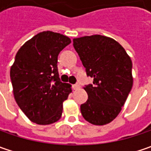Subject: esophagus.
I'll return each instance as SVG.
<instances>
[{
    "label": "esophagus",
    "mask_w": 151,
    "mask_h": 151,
    "mask_svg": "<svg viewBox=\"0 0 151 151\" xmlns=\"http://www.w3.org/2000/svg\"><path fill=\"white\" fill-rule=\"evenodd\" d=\"M72 88L74 90H77L78 88H80V85L79 84H75L72 86Z\"/></svg>",
    "instance_id": "obj_1"
}]
</instances>
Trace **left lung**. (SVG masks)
Instances as JSON below:
<instances>
[{"mask_svg": "<svg viewBox=\"0 0 151 151\" xmlns=\"http://www.w3.org/2000/svg\"><path fill=\"white\" fill-rule=\"evenodd\" d=\"M87 76L93 84L85 86L88 99L81 105V114L94 125L109 124L115 119L133 86L132 61L114 39L101 35L74 38Z\"/></svg>", "mask_w": 151, "mask_h": 151, "instance_id": "left-lung-1", "label": "left lung"}]
</instances>
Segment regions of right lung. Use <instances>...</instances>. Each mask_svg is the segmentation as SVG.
<instances>
[{"label": "right lung", "mask_w": 151, "mask_h": 151, "mask_svg": "<svg viewBox=\"0 0 151 151\" xmlns=\"http://www.w3.org/2000/svg\"><path fill=\"white\" fill-rule=\"evenodd\" d=\"M70 43L67 36L44 31L27 41L16 55L10 70L15 100L33 123L51 124L61 118L71 86L60 81L58 55Z\"/></svg>", "instance_id": "right-lung-1"}]
</instances>
